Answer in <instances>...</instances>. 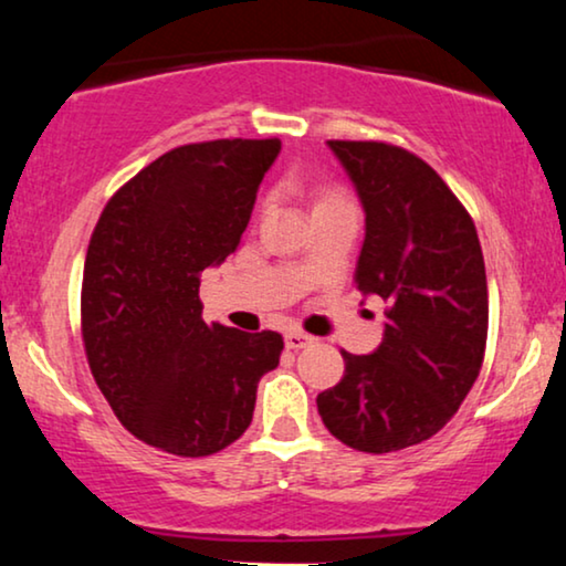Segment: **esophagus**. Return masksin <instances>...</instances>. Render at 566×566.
<instances>
[{
    "instance_id": "34e87169",
    "label": "esophagus",
    "mask_w": 566,
    "mask_h": 566,
    "mask_svg": "<svg viewBox=\"0 0 566 566\" xmlns=\"http://www.w3.org/2000/svg\"><path fill=\"white\" fill-rule=\"evenodd\" d=\"M313 342V336H307V334H303V331H297V328H292V331H287V334H284V344H287V349H303V346H307Z\"/></svg>"
}]
</instances>
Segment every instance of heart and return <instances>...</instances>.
I'll return each instance as SVG.
<instances>
[{"instance_id":"b5f03b06","label":"heart","mask_w":566,"mask_h":566,"mask_svg":"<svg viewBox=\"0 0 566 566\" xmlns=\"http://www.w3.org/2000/svg\"><path fill=\"white\" fill-rule=\"evenodd\" d=\"M342 196L338 193H326V196H321V201L318 205H315V209H321V207H328V205H342Z\"/></svg>"}]
</instances>
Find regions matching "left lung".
Returning <instances> with one entry per match:
<instances>
[{
    "mask_svg": "<svg viewBox=\"0 0 566 566\" xmlns=\"http://www.w3.org/2000/svg\"><path fill=\"white\" fill-rule=\"evenodd\" d=\"M365 209L354 282L388 303L382 344L344 354L315 398L328 432L361 453L424 442L448 424L484 361L489 297L469 212L424 160L382 142H328Z\"/></svg>",
    "mask_w": 566,
    "mask_h": 566,
    "instance_id": "8db88e82",
    "label": "left lung"
}]
</instances>
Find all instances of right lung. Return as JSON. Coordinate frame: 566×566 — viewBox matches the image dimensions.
<instances>
[{
  "mask_svg": "<svg viewBox=\"0 0 566 566\" xmlns=\"http://www.w3.org/2000/svg\"><path fill=\"white\" fill-rule=\"evenodd\" d=\"M279 139L170 149L105 205L82 276L90 370L120 424L147 446L199 458L253 419L279 365L276 331L201 321V271L235 253Z\"/></svg>",
  "mask_w": 566,
  "mask_h": 566,
  "instance_id": "right-lung-1",
  "label": "right lung"
}]
</instances>
